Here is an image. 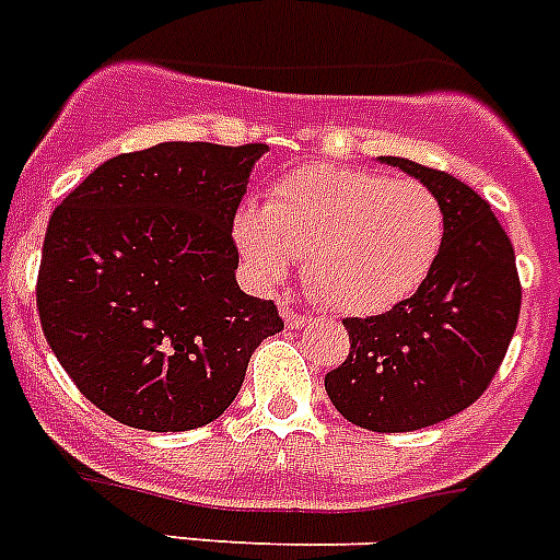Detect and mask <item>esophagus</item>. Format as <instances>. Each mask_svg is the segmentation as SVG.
I'll list each match as a JSON object with an SVG mask.
<instances>
[{"mask_svg": "<svg viewBox=\"0 0 560 560\" xmlns=\"http://www.w3.org/2000/svg\"><path fill=\"white\" fill-rule=\"evenodd\" d=\"M281 318H284V324H288V327H304V324L310 322L304 313L293 310L288 302H281Z\"/></svg>", "mask_w": 560, "mask_h": 560, "instance_id": "34e87169", "label": "esophagus"}]
</instances>
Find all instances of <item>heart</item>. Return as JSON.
<instances>
[{
	"instance_id": "heart-1",
	"label": "heart",
	"mask_w": 560,
	"mask_h": 560,
	"mask_svg": "<svg viewBox=\"0 0 560 560\" xmlns=\"http://www.w3.org/2000/svg\"><path fill=\"white\" fill-rule=\"evenodd\" d=\"M444 205L430 187L338 164H310L267 192L261 213L236 219L244 265L261 284L302 258L327 310L370 316L410 299L439 261Z\"/></svg>"
}]
</instances>
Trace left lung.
<instances>
[{
	"label": "left lung",
	"instance_id": "8db88e82",
	"mask_svg": "<svg viewBox=\"0 0 560 560\" xmlns=\"http://www.w3.org/2000/svg\"><path fill=\"white\" fill-rule=\"evenodd\" d=\"M382 162L439 196L444 247L410 299L345 318L350 355L324 375V389L355 427L410 432L467 410L490 387L518 324L521 281L512 242L472 187L410 159Z\"/></svg>",
	"mask_w": 560,
	"mask_h": 560
}]
</instances>
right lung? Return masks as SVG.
Wrapping results in <instances>:
<instances>
[{
	"instance_id": "obj_1",
	"label": "right lung",
	"mask_w": 560,
	"mask_h": 560,
	"mask_svg": "<svg viewBox=\"0 0 560 560\" xmlns=\"http://www.w3.org/2000/svg\"><path fill=\"white\" fill-rule=\"evenodd\" d=\"M267 144L162 142L98 164L54 210L36 307L84 398L119 424H210L284 330L242 293L233 219Z\"/></svg>"
}]
</instances>
